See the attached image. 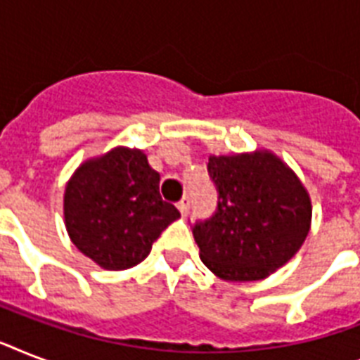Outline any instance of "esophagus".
Returning <instances> with one entry per match:
<instances>
[{"label":"esophagus","mask_w":360,"mask_h":360,"mask_svg":"<svg viewBox=\"0 0 360 360\" xmlns=\"http://www.w3.org/2000/svg\"><path fill=\"white\" fill-rule=\"evenodd\" d=\"M188 203H191V202H188V198H186V196L183 198V200H181L179 203H177V209H179V213L183 214V217H185V214L188 213Z\"/></svg>","instance_id":"obj_1"}]
</instances>
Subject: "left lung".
I'll return each instance as SVG.
<instances>
[{
	"mask_svg": "<svg viewBox=\"0 0 360 360\" xmlns=\"http://www.w3.org/2000/svg\"><path fill=\"white\" fill-rule=\"evenodd\" d=\"M219 209L194 226L203 265L228 282L263 280L290 262L312 224L310 194L269 149L211 155Z\"/></svg>",
	"mask_w": 360,
	"mask_h": 360,
	"instance_id": "left-lung-1",
	"label": "left lung"
}]
</instances>
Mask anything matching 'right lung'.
<instances>
[{
  "mask_svg": "<svg viewBox=\"0 0 360 360\" xmlns=\"http://www.w3.org/2000/svg\"><path fill=\"white\" fill-rule=\"evenodd\" d=\"M160 175L143 149L117 146L87 158L67 181L65 228L72 245L108 271H124L149 256L153 243L179 211L162 202Z\"/></svg>",
  "mask_w": 360,
  "mask_h": 360,
  "instance_id": "right-lung-1",
  "label": "right lung"
}]
</instances>
